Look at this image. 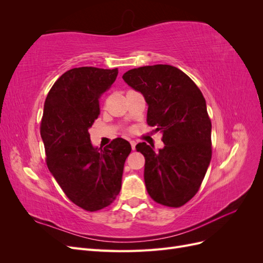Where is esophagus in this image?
<instances>
[{
	"instance_id": "1",
	"label": "esophagus",
	"mask_w": 263,
	"mask_h": 263,
	"mask_svg": "<svg viewBox=\"0 0 263 263\" xmlns=\"http://www.w3.org/2000/svg\"><path fill=\"white\" fill-rule=\"evenodd\" d=\"M130 145H132L133 150H135V148H136V141H135V140H130Z\"/></svg>"
}]
</instances>
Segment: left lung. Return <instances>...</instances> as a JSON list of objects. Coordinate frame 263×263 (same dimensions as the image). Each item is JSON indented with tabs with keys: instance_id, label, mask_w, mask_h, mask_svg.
<instances>
[{
	"instance_id": "1",
	"label": "left lung",
	"mask_w": 263,
	"mask_h": 263,
	"mask_svg": "<svg viewBox=\"0 0 263 263\" xmlns=\"http://www.w3.org/2000/svg\"><path fill=\"white\" fill-rule=\"evenodd\" d=\"M124 81L148 104L147 124L162 133L156 153L146 142L145 184L153 200L169 208L187 203L200 189L212 158V123L201 90L183 71L169 65L127 71Z\"/></svg>"
}]
</instances>
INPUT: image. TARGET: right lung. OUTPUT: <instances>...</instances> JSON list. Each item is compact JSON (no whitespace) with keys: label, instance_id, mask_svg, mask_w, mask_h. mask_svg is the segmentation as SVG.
Masks as SVG:
<instances>
[{"label":"right lung","instance_id":"right-lung-1","mask_svg":"<svg viewBox=\"0 0 263 263\" xmlns=\"http://www.w3.org/2000/svg\"><path fill=\"white\" fill-rule=\"evenodd\" d=\"M118 74L115 69L73 68L47 95L41 123L46 162L63 193L87 212L110 205L122 187L132 146L123 138L104 148L91 144L89 128L100 115L101 95Z\"/></svg>","mask_w":263,"mask_h":263}]
</instances>
